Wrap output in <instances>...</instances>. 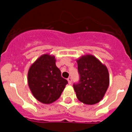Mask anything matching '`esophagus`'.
Segmentation results:
<instances>
[{
    "label": "esophagus",
    "instance_id": "34e87169",
    "mask_svg": "<svg viewBox=\"0 0 132 132\" xmlns=\"http://www.w3.org/2000/svg\"><path fill=\"white\" fill-rule=\"evenodd\" d=\"M67 81H68V83L69 84V85H71V82H72L71 77H69L68 79H67Z\"/></svg>",
    "mask_w": 132,
    "mask_h": 132
}]
</instances>
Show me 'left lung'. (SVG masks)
Wrapping results in <instances>:
<instances>
[{
    "instance_id": "left-lung-1",
    "label": "left lung",
    "mask_w": 132,
    "mask_h": 132,
    "mask_svg": "<svg viewBox=\"0 0 132 132\" xmlns=\"http://www.w3.org/2000/svg\"><path fill=\"white\" fill-rule=\"evenodd\" d=\"M80 80L73 85L77 98L85 104L93 105L103 98L110 83L108 70L94 55H85L77 59Z\"/></svg>"
}]
</instances>
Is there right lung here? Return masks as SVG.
<instances>
[{
	"instance_id": "add662e5",
	"label": "right lung",
	"mask_w": 132,
	"mask_h": 132,
	"mask_svg": "<svg viewBox=\"0 0 132 132\" xmlns=\"http://www.w3.org/2000/svg\"><path fill=\"white\" fill-rule=\"evenodd\" d=\"M55 61L54 55L45 53L31 64L28 72L29 88L35 98L43 104L57 101L68 82L61 77Z\"/></svg>"
}]
</instances>
